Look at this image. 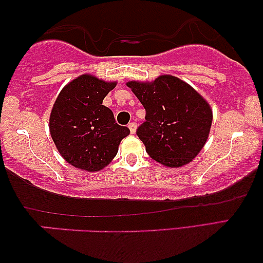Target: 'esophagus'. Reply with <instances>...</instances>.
Wrapping results in <instances>:
<instances>
[{"label":"esophagus","instance_id":"obj_1","mask_svg":"<svg viewBox=\"0 0 263 263\" xmlns=\"http://www.w3.org/2000/svg\"><path fill=\"white\" fill-rule=\"evenodd\" d=\"M128 128H129V130H130L132 134H134V133L136 132V123H135V122H130V123L128 124Z\"/></svg>","mask_w":263,"mask_h":263}]
</instances>
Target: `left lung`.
Here are the masks:
<instances>
[{
	"mask_svg": "<svg viewBox=\"0 0 263 263\" xmlns=\"http://www.w3.org/2000/svg\"><path fill=\"white\" fill-rule=\"evenodd\" d=\"M146 110L145 122L136 134L152 159L179 167L195 158L208 139L212 109L192 86L172 75L153 82L129 81Z\"/></svg>",
	"mask_w": 263,
	"mask_h": 263,
	"instance_id": "8db88e82",
	"label": "left lung"
}]
</instances>
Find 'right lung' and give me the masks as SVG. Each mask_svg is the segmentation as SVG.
I'll list each match as a JSON object with an SVG mask.
<instances>
[{
    "label": "right lung",
    "instance_id": "add662e5",
    "mask_svg": "<svg viewBox=\"0 0 263 263\" xmlns=\"http://www.w3.org/2000/svg\"><path fill=\"white\" fill-rule=\"evenodd\" d=\"M116 82L84 74L60 92L50 115V134L64 159L86 171H99L117 154L130 130L115 121L103 99Z\"/></svg>",
    "mask_w": 263,
    "mask_h": 263
}]
</instances>
